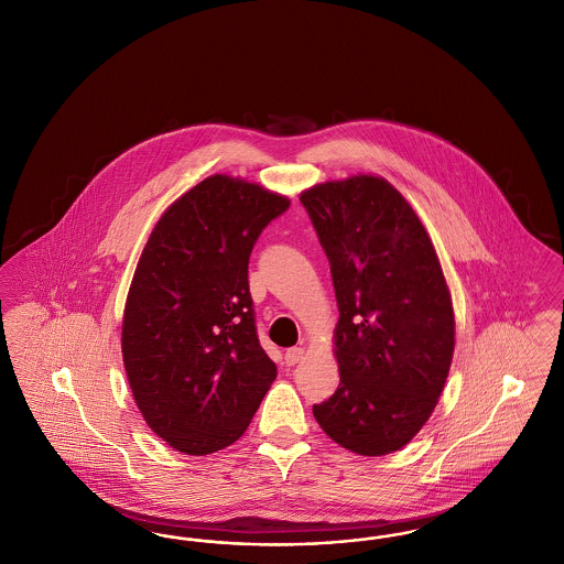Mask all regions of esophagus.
Returning <instances> with one entry per match:
<instances>
[{
  "label": "esophagus",
  "instance_id": "esophagus-1",
  "mask_svg": "<svg viewBox=\"0 0 564 564\" xmlns=\"http://www.w3.org/2000/svg\"><path fill=\"white\" fill-rule=\"evenodd\" d=\"M302 357H304V348H290L288 352H285V362L288 365H295V362L302 361Z\"/></svg>",
  "mask_w": 564,
  "mask_h": 564
}]
</instances>
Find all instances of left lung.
<instances>
[{
    "label": "left lung",
    "mask_w": 564,
    "mask_h": 564,
    "mask_svg": "<svg viewBox=\"0 0 564 564\" xmlns=\"http://www.w3.org/2000/svg\"><path fill=\"white\" fill-rule=\"evenodd\" d=\"M338 300V390L313 405L344 449L386 455L429 422L449 376L455 318L429 232L380 176L325 182L300 195Z\"/></svg>",
    "instance_id": "1"
}]
</instances>
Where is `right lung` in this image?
<instances>
[{
  "mask_svg": "<svg viewBox=\"0 0 564 564\" xmlns=\"http://www.w3.org/2000/svg\"><path fill=\"white\" fill-rule=\"evenodd\" d=\"M290 199L209 176L153 228L128 293L121 352L135 405L186 455L232 445L276 378L256 334L248 264Z\"/></svg>",
  "mask_w": 564,
  "mask_h": 564,
  "instance_id": "obj_1",
  "label": "right lung"
}]
</instances>
